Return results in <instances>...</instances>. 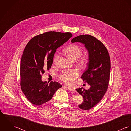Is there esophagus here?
Instances as JSON below:
<instances>
[{
  "mask_svg": "<svg viewBox=\"0 0 131 131\" xmlns=\"http://www.w3.org/2000/svg\"><path fill=\"white\" fill-rule=\"evenodd\" d=\"M67 89L69 90V91H71V92H76V91L74 90V89H72V88H70V87H67Z\"/></svg>",
  "mask_w": 131,
  "mask_h": 131,
  "instance_id": "obj_1",
  "label": "esophagus"
}]
</instances>
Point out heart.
<instances>
[{
  "instance_id": "obj_1",
  "label": "heart",
  "mask_w": 131,
  "mask_h": 131,
  "mask_svg": "<svg viewBox=\"0 0 131 131\" xmlns=\"http://www.w3.org/2000/svg\"><path fill=\"white\" fill-rule=\"evenodd\" d=\"M82 49L78 45L72 44L64 50V53L72 60H78L79 63L82 65H85L88 62V57L86 56H81L82 53ZM59 59V55L56 54L53 58V63L56 64ZM79 74V70L72 69L64 71L60 76V79L67 84H71Z\"/></svg>"
}]
</instances>
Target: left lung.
Returning a JSON list of instances; mask_svg holds the SVG:
<instances>
[{
	"instance_id": "1",
	"label": "left lung",
	"mask_w": 131,
	"mask_h": 131,
	"mask_svg": "<svg viewBox=\"0 0 131 131\" xmlns=\"http://www.w3.org/2000/svg\"><path fill=\"white\" fill-rule=\"evenodd\" d=\"M80 42L84 45L89 54L88 67L81 79L91 87L88 90L81 88L76 90L83 98L78 105L82 110H89L95 106L106 92L109 81L110 60L104 45L96 37L89 34L80 35L73 38L72 43Z\"/></svg>"
}]
</instances>
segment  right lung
I'll list each match as a JSON object with an SVG mask.
<instances>
[{
	"instance_id": "right-lung-1",
	"label": "right lung",
	"mask_w": 131,
	"mask_h": 131,
	"mask_svg": "<svg viewBox=\"0 0 131 131\" xmlns=\"http://www.w3.org/2000/svg\"><path fill=\"white\" fill-rule=\"evenodd\" d=\"M72 36L69 32L51 31L34 36L27 44L21 61L20 84L27 99L33 104L38 106L49 101L62 87L56 81L50 84L42 81L41 75L51 67L56 49Z\"/></svg>"
}]
</instances>
